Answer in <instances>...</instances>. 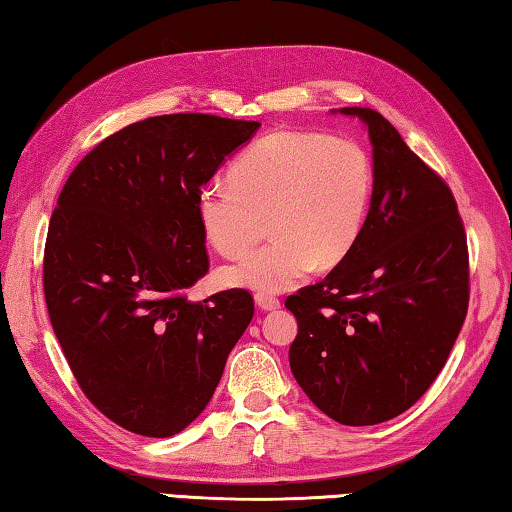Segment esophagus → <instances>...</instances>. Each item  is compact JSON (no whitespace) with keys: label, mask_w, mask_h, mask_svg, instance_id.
I'll return each mask as SVG.
<instances>
[{"label":"esophagus","mask_w":512,"mask_h":512,"mask_svg":"<svg viewBox=\"0 0 512 512\" xmlns=\"http://www.w3.org/2000/svg\"><path fill=\"white\" fill-rule=\"evenodd\" d=\"M255 302H257V307L264 309V311H275V309H280V305H282L280 300H277L275 296H268V293H257Z\"/></svg>","instance_id":"34e87169"}]
</instances>
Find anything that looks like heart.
<instances>
[{
  "mask_svg": "<svg viewBox=\"0 0 512 512\" xmlns=\"http://www.w3.org/2000/svg\"><path fill=\"white\" fill-rule=\"evenodd\" d=\"M230 178L198 189V225L221 255L237 257L264 237L268 216L275 239L223 268L221 280L271 296L352 253L368 221L375 162L352 137L284 128L250 144Z\"/></svg>",
  "mask_w": 512,
  "mask_h": 512,
  "instance_id": "1",
  "label": "heart"
}]
</instances>
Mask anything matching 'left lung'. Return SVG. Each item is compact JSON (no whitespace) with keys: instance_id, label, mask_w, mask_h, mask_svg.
Masks as SVG:
<instances>
[{"instance_id":"1","label":"left lung","mask_w":512,"mask_h":512,"mask_svg":"<svg viewBox=\"0 0 512 512\" xmlns=\"http://www.w3.org/2000/svg\"><path fill=\"white\" fill-rule=\"evenodd\" d=\"M368 126L375 192L357 246L323 282L289 296L291 372L348 427L393 420L440 375L470 305V255L456 198L386 117Z\"/></svg>"}]
</instances>
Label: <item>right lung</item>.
Returning a JSON list of instances; mask_svg holds the SVG:
<instances>
[{"label":"right lung","mask_w":512,"mask_h":512,"mask_svg":"<svg viewBox=\"0 0 512 512\" xmlns=\"http://www.w3.org/2000/svg\"><path fill=\"white\" fill-rule=\"evenodd\" d=\"M257 128L201 112L135 121L76 164L51 214V327L85 397L140 436L201 415L253 320L246 289L203 302L187 289L210 268L196 192Z\"/></svg>","instance_id":"1"}]
</instances>
